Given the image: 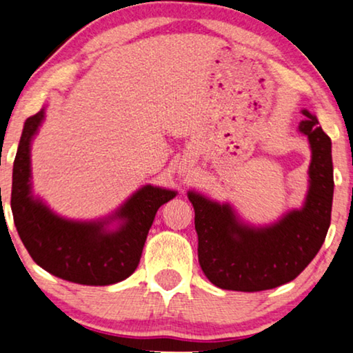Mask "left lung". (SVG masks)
Returning <instances> with one entry per match:
<instances>
[{"instance_id": "1", "label": "left lung", "mask_w": 353, "mask_h": 353, "mask_svg": "<svg viewBox=\"0 0 353 353\" xmlns=\"http://www.w3.org/2000/svg\"><path fill=\"white\" fill-rule=\"evenodd\" d=\"M302 114L307 119L299 124V132L307 135L312 150L302 208L288 211L272 224L252 225L229 203L194 190L187 194L195 210L200 266L216 288L258 292L288 284L310 265L326 239L334 194L331 139L316 116L307 110Z\"/></svg>"}]
</instances>
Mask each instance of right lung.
<instances>
[{"instance_id":"right-lung-1","label":"right lung","mask_w":353,"mask_h":353,"mask_svg":"<svg viewBox=\"0 0 353 353\" xmlns=\"http://www.w3.org/2000/svg\"><path fill=\"white\" fill-rule=\"evenodd\" d=\"M45 108L23 124L12 168L11 210L19 237L37 265L56 278L83 285H110L137 270L158 208L176 190L143 185L114 213L95 221L56 214L32 192L30 147Z\"/></svg>"}]
</instances>
